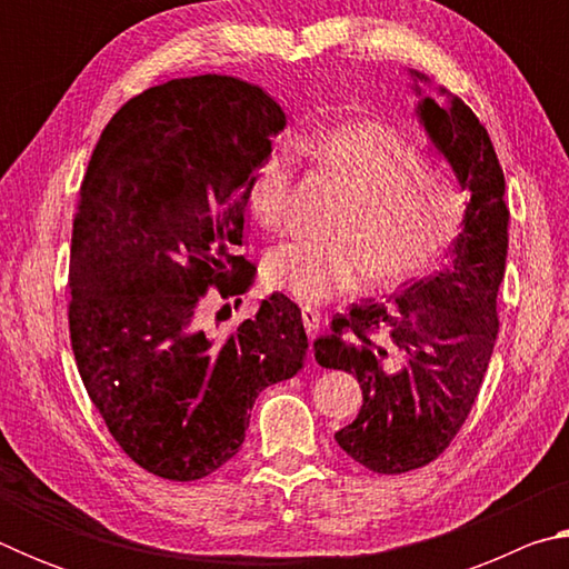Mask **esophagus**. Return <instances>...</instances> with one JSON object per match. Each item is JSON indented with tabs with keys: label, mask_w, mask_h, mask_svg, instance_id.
<instances>
[{
	"label": "esophagus",
	"mask_w": 569,
	"mask_h": 569,
	"mask_svg": "<svg viewBox=\"0 0 569 569\" xmlns=\"http://www.w3.org/2000/svg\"><path fill=\"white\" fill-rule=\"evenodd\" d=\"M301 319H303V329L308 333V339H316L321 331V311H316V308H311V306H303Z\"/></svg>",
	"instance_id": "esophagus-1"
}]
</instances>
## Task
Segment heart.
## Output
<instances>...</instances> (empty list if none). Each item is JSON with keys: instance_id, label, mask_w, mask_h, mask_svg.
Instances as JSON below:
<instances>
[{"instance_id": "heart-1", "label": "heart", "mask_w": 569, "mask_h": 569, "mask_svg": "<svg viewBox=\"0 0 569 569\" xmlns=\"http://www.w3.org/2000/svg\"><path fill=\"white\" fill-rule=\"evenodd\" d=\"M303 150L353 188L331 240H291L263 263L266 281L303 303H326L359 288H391L419 278L459 238L469 196L437 168L417 142L387 122L361 120L303 140ZM293 160L286 150L266 156L250 178L248 198L258 223H286Z\"/></svg>"}]
</instances>
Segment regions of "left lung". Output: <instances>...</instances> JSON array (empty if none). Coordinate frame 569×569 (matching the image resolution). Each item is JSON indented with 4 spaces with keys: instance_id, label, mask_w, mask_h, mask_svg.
Instances as JSON below:
<instances>
[{
    "instance_id": "obj_1",
    "label": "left lung",
    "mask_w": 569,
    "mask_h": 569,
    "mask_svg": "<svg viewBox=\"0 0 569 569\" xmlns=\"http://www.w3.org/2000/svg\"><path fill=\"white\" fill-rule=\"evenodd\" d=\"M419 114L461 188L471 190L465 230L441 271L403 286L391 301L336 313L313 343L316 361L361 383L363 407L336 441L377 475H401L445 455L475 407L499 331L509 223L502 166L487 128L461 100L439 108L427 98Z\"/></svg>"
}]
</instances>
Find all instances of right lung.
Wrapping results in <instances>:
<instances>
[{"instance_id": "add662e5", "label": "right lung", "mask_w": 569, "mask_h": 569, "mask_svg": "<svg viewBox=\"0 0 569 569\" xmlns=\"http://www.w3.org/2000/svg\"><path fill=\"white\" fill-rule=\"evenodd\" d=\"M286 114L236 77L170 80L112 114L77 198L70 341L88 397L134 465L213 475L246 439L266 387L303 366L301 308L273 293L226 339L200 329L210 288L253 283L248 188Z\"/></svg>"}]
</instances>
